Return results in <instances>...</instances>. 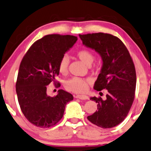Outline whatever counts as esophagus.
Wrapping results in <instances>:
<instances>
[{
  "mask_svg": "<svg viewBox=\"0 0 151 151\" xmlns=\"http://www.w3.org/2000/svg\"><path fill=\"white\" fill-rule=\"evenodd\" d=\"M76 98L77 99H83V100H87L89 99V97L86 95H76Z\"/></svg>",
  "mask_w": 151,
  "mask_h": 151,
  "instance_id": "esophagus-1",
  "label": "esophagus"
}]
</instances>
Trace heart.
Instances as JSON below:
<instances>
[{"mask_svg": "<svg viewBox=\"0 0 151 151\" xmlns=\"http://www.w3.org/2000/svg\"><path fill=\"white\" fill-rule=\"evenodd\" d=\"M76 56L86 65H90L94 61V55L89 50L83 48L76 52ZM69 59L66 55L61 57L59 62L58 69L61 74H66L68 72ZM92 83V81L89 78H82L78 77H73L64 83V86L67 90L75 93H84L88 90L89 85Z\"/></svg>", "mask_w": 151, "mask_h": 151, "instance_id": "heart-1", "label": "heart"}]
</instances>
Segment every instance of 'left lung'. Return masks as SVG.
I'll list each match as a JSON object with an SVG mask.
<instances>
[{"label": "left lung", "instance_id": "8db88e82", "mask_svg": "<svg viewBox=\"0 0 151 151\" xmlns=\"http://www.w3.org/2000/svg\"><path fill=\"white\" fill-rule=\"evenodd\" d=\"M79 36L83 44L101 56L103 66L95 82L97 91L106 89L105 100L91 97L97 111L87 120L98 127L112 128L124 120L135 97L137 76L132 58L122 40L109 33H94Z\"/></svg>", "mask_w": 151, "mask_h": 151}]
</instances>
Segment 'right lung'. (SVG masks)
I'll use <instances>...</instances> for the list:
<instances>
[{
  "label": "right lung",
  "instance_id": "obj_1",
  "mask_svg": "<svg viewBox=\"0 0 151 151\" xmlns=\"http://www.w3.org/2000/svg\"><path fill=\"white\" fill-rule=\"evenodd\" d=\"M77 40L70 35L45 36L33 42L20 63L16 83L19 104L25 118L36 127L49 128L58 123L66 104L73 99L63 90L53 97L48 96L47 85L53 82L60 87L55 80L59 62Z\"/></svg>",
  "mask_w": 151,
  "mask_h": 151
}]
</instances>
